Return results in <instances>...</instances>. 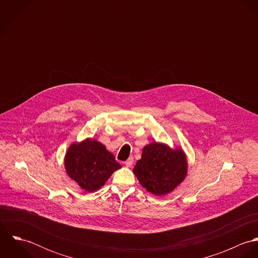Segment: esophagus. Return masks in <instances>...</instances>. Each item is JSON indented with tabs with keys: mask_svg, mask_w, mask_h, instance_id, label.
<instances>
[{
	"mask_svg": "<svg viewBox=\"0 0 258 258\" xmlns=\"http://www.w3.org/2000/svg\"><path fill=\"white\" fill-rule=\"evenodd\" d=\"M133 163H134V159H133L132 157H130V158L125 162V165H126V167H131V166L133 165Z\"/></svg>",
	"mask_w": 258,
	"mask_h": 258,
	"instance_id": "34e87169",
	"label": "esophagus"
}]
</instances>
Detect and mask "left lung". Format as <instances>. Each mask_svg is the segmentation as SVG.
I'll list each match as a JSON object with an SVG mask.
<instances>
[{"label": "left lung", "mask_w": 258, "mask_h": 258, "mask_svg": "<svg viewBox=\"0 0 258 258\" xmlns=\"http://www.w3.org/2000/svg\"><path fill=\"white\" fill-rule=\"evenodd\" d=\"M187 162L181 148L171 149L163 143H150L143 148L133 173L149 192L165 196L173 191L186 176Z\"/></svg>", "instance_id": "8db88e82"}]
</instances>
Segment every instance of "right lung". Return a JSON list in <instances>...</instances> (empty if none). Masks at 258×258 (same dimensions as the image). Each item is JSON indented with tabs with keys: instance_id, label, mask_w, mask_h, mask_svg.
<instances>
[{
	"instance_id": "obj_1",
	"label": "right lung",
	"mask_w": 258,
	"mask_h": 258,
	"mask_svg": "<svg viewBox=\"0 0 258 258\" xmlns=\"http://www.w3.org/2000/svg\"><path fill=\"white\" fill-rule=\"evenodd\" d=\"M64 168L69 177L82 189L91 192L105 184L121 165L103 144L87 138L70 146L64 158Z\"/></svg>"
}]
</instances>
